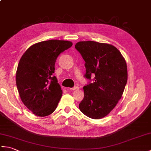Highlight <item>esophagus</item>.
I'll return each instance as SVG.
<instances>
[{
    "mask_svg": "<svg viewBox=\"0 0 151 151\" xmlns=\"http://www.w3.org/2000/svg\"><path fill=\"white\" fill-rule=\"evenodd\" d=\"M68 90H77L78 89V86H74L73 88H67Z\"/></svg>",
    "mask_w": 151,
    "mask_h": 151,
    "instance_id": "34e87169",
    "label": "esophagus"
}]
</instances>
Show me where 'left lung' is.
Instances as JSON below:
<instances>
[{
  "instance_id": "left-lung-1",
  "label": "left lung",
  "mask_w": 151,
  "mask_h": 151,
  "mask_svg": "<svg viewBox=\"0 0 151 151\" xmlns=\"http://www.w3.org/2000/svg\"><path fill=\"white\" fill-rule=\"evenodd\" d=\"M75 49L85 61L84 77L90 81L84 86V97L79 104L80 110L94 119L104 117L123 93L128 78L126 62L119 50L110 44L80 41ZM91 76H95L93 79Z\"/></svg>"
}]
</instances>
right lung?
Masks as SVG:
<instances>
[{"instance_id": "1", "label": "right lung", "mask_w": 151, "mask_h": 151, "mask_svg": "<svg viewBox=\"0 0 151 151\" xmlns=\"http://www.w3.org/2000/svg\"><path fill=\"white\" fill-rule=\"evenodd\" d=\"M73 45L69 41L51 40L32 45L22 56L16 85L22 102L33 114L47 116L56 110L62 90L53 75L58 56Z\"/></svg>"}]
</instances>
